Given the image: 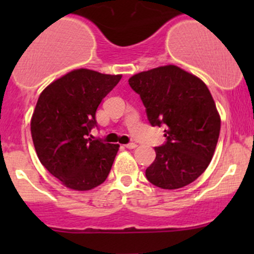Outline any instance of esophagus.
Returning a JSON list of instances; mask_svg holds the SVG:
<instances>
[{"label": "esophagus", "mask_w": 254, "mask_h": 254, "mask_svg": "<svg viewBox=\"0 0 254 254\" xmlns=\"http://www.w3.org/2000/svg\"><path fill=\"white\" fill-rule=\"evenodd\" d=\"M125 147L127 148H135L136 147V143H134V142H130V143H127V145H124Z\"/></svg>", "instance_id": "esophagus-1"}]
</instances>
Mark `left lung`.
Returning a JSON list of instances; mask_svg holds the SVG:
<instances>
[{
	"instance_id": "8db88e82",
	"label": "left lung",
	"mask_w": 254,
	"mask_h": 254,
	"mask_svg": "<svg viewBox=\"0 0 254 254\" xmlns=\"http://www.w3.org/2000/svg\"><path fill=\"white\" fill-rule=\"evenodd\" d=\"M129 84L150 124L166 127V142L155 147L146 178L162 189L188 186L206 170L220 135L221 120L206 84L175 65L137 73Z\"/></svg>"
}]
</instances>
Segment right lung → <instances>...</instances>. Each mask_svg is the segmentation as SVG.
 <instances>
[{
    "label": "right lung",
    "mask_w": 254,
    "mask_h": 254,
    "mask_svg": "<svg viewBox=\"0 0 254 254\" xmlns=\"http://www.w3.org/2000/svg\"><path fill=\"white\" fill-rule=\"evenodd\" d=\"M122 75L79 68L50 83L39 96L30 131L40 162L61 183L89 190L103 183L117 156L118 143L92 140L96 112Z\"/></svg>",
    "instance_id": "right-lung-1"
}]
</instances>
